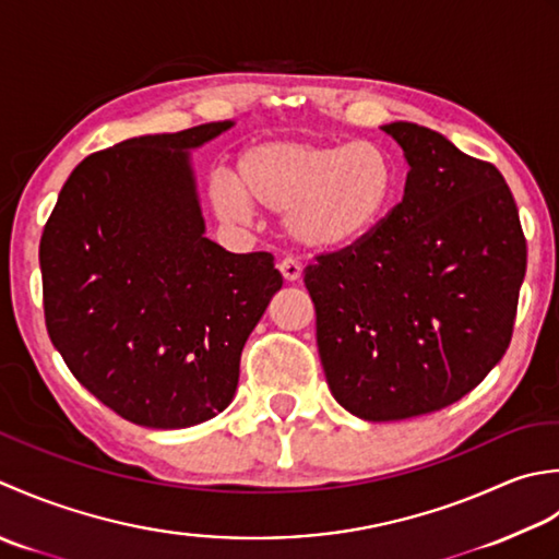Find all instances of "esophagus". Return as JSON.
I'll list each match as a JSON object with an SVG mask.
<instances>
[{
  "mask_svg": "<svg viewBox=\"0 0 559 559\" xmlns=\"http://www.w3.org/2000/svg\"><path fill=\"white\" fill-rule=\"evenodd\" d=\"M280 272L287 282H299L301 280V263L294 258H284L280 263Z\"/></svg>",
  "mask_w": 559,
  "mask_h": 559,
  "instance_id": "1",
  "label": "esophagus"
}]
</instances>
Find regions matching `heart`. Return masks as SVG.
<instances>
[{"instance_id":"1","label":"heart","mask_w":559,"mask_h":559,"mask_svg":"<svg viewBox=\"0 0 559 559\" xmlns=\"http://www.w3.org/2000/svg\"><path fill=\"white\" fill-rule=\"evenodd\" d=\"M210 195L224 219L243 222L255 202L284 212L296 243L340 250L367 238L391 210L395 166L376 142L265 140L238 156L236 178L216 174Z\"/></svg>"}]
</instances>
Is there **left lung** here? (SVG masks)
<instances>
[{
    "instance_id": "1",
    "label": "left lung",
    "mask_w": 559,
    "mask_h": 559,
    "mask_svg": "<svg viewBox=\"0 0 559 559\" xmlns=\"http://www.w3.org/2000/svg\"><path fill=\"white\" fill-rule=\"evenodd\" d=\"M409 166L403 202L306 267L335 401L367 423L461 401L504 357L526 238L499 170L415 122L381 128Z\"/></svg>"
}]
</instances>
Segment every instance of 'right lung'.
Here are the masks:
<instances>
[{"label": "right lung", "mask_w": 559, "mask_h": 559, "mask_svg": "<svg viewBox=\"0 0 559 559\" xmlns=\"http://www.w3.org/2000/svg\"><path fill=\"white\" fill-rule=\"evenodd\" d=\"M231 120L144 134L86 156L40 238L45 325L112 413L186 429L229 407L248 335L282 275L270 253L204 236L190 150Z\"/></svg>", "instance_id": "right-lung-1"}]
</instances>
